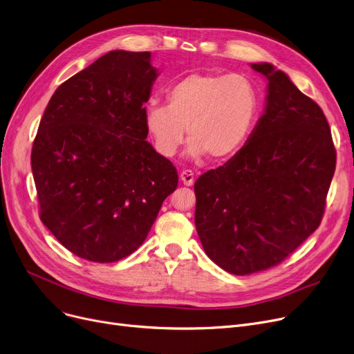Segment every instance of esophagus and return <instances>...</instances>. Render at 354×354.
<instances>
[{"mask_svg":"<svg viewBox=\"0 0 354 354\" xmlns=\"http://www.w3.org/2000/svg\"><path fill=\"white\" fill-rule=\"evenodd\" d=\"M179 178H180L183 185H187V187L194 185V172L189 171V169H183Z\"/></svg>","mask_w":354,"mask_h":354,"instance_id":"obj_1","label":"esophagus"}]
</instances>
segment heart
<instances>
[{
  "instance_id": "obj_1",
  "label": "heart",
  "mask_w": 354,
  "mask_h": 354,
  "mask_svg": "<svg viewBox=\"0 0 354 354\" xmlns=\"http://www.w3.org/2000/svg\"><path fill=\"white\" fill-rule=\"evenodd\" d=\"M166 100L145 110L146 131L165 158L176 155L185 130L191 158H232L248 142L259 111L257 88L241 73H191L169 88Z\"/></svg>"
}]
</instances>
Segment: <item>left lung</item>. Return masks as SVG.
Returning <instances> with one entry per match:
<instances>
[{
	"mask_svg": "<svg viewBox=\"0 0 354 354\" xmlns=\"http://www.w3.org/2000/svg\"><path fill=\"white\" fill-rule=\"evenodd\" d=\"M266 105L245 145L195 182V227L207 256L244 276L279 265L318 228L335 171L327 118L270 64Z\"/></svg>",
	"mask_w": 354,
	"mask_h": 354,
	"instance_id": "8db88e82",
	"label": "left lung"
}]
</instances>
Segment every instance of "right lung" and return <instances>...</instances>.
Here are the masks:
<instances>
[{
	"label": "right lung",
	"instance_id": "1",
	"mask_svg": "<svg viewBox=\"0 0 354 354\" xmlns=\"http://www.w3.org/2000/svg\"><path fill=\"white\" fill-rule=\"evenodd\" d=\"M150 52L113 50L52 95L32 149L40 220L78 257L113 263L140 248L178 172L146 142Z\"/></svg>",
	"mask_w": 354,
	"mask_h": 354
}]
</instances>
